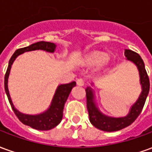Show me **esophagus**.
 Masks as SVG:
<instances>
[{"label":"esophagus","mask_w":152,"mask_h":152,"mask_svg":"<svg viewBox=\"0 0 152 152\" xmlns=\"http://www.w3.org/2000/svg\"><path fill=\"white\" fill-rule=\"evenodd\" d=\"M76 84L80 86H83L85 85V80L82 78H79V79H77V80H76Z\"/></svg>","instance_id":"obj_1"}]
</instances>
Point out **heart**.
Listing matches in <instances>:
<instances>
[{
	"mask_svg": "<svg viewBox=\"0 0 152 152\" xmlns=\"http://www.w3.org/2000/svg\"><path fill=\"white\" fill-rule=\"evenodd\" d=\"M109 58L107 55L100 52H94L86 56L85 62L89 66H97L99 68L105 66L108 63Z\"/></svg>",
	"mask_w": 152,
	"mask_h": 152,
	"instance_id": "obj_1",
	"label": "heart"
}]
</instances>
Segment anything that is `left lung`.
Wrapping results in <instances>:
<instances>
[{
	"instance_id": "8db88e82",
	"label": "left lung",
	"mask_w": 152,
	"mask_h": 152,
	"mask_svg": "<svg viewBox=\"0 0 152 152\" xmlns=\"http://www.w3.org/2000/svg\"><path fill=\"white\" fill-rule=\"evenodd\" d=\"M124 55L127 59L130 60L137 65L139 74H140V81L142 88L137 101L131 107L130 112L127 116L122 118H112L106 116L99 112L94 102V94L90 87L86 89V102H87V109L89 112V121L91 124L100 130L112 132V131L121 130L124 128L130 125L138 117V115L142 111L146 99L150 89V80L147 75L145 65L140 55L134 51L130 50H125Z\"/></svg>"
}]
</instances>
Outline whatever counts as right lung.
<instances>
[{
  "instance_id": "right-lung-1",
  "label": "right lung",
  "mask_w": 152,
  "mask_h": 152,
  "mask_svg": "<svg viewBox=\"0 0 152 152\" xmlns=\"http://www.w3.org/2000/svg\"><path fill=\"white\" fill-rule=\"evenodd\" d=\"M54 49H55L54 44L51 43V42H45V41H40V42L32 44L29 46L18 49L10 58L8 67H7L5 75V93L7 94L9 102L11 105V107L15 112V115L18 117V120L21 121L23 124L28 125V126L33 128L35 129H38V130H50L51 129L56 127L57 125L59 124L60 121H62V118H63L64 104L68 98V95H69L72 89L76 86V82L72 81L69 84L61 85L58 86L56 92H55V94L53 96V101H52L50 108L42 114L37 115H24L20 113L15 108V107L12 103L11 99H10V96L9 94L8 85H7L9 74H10V68H11V65L14 63L15 58L19 54L27 52V51H31V50H43L52 53L54 51Z\"/></svg>"
}]
</instances>
